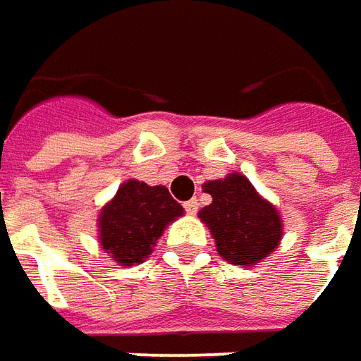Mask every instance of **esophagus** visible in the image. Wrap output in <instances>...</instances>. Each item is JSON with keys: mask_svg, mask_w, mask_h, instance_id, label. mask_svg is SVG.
<instances>
[{"mask_svg": "<svg viewBox=\"0 0 361 361\" xmlns=\"http://www.w3.org/2000/svg\"><path fill=\"white\" fill-rule=\"evenodd\" d=\"M185 211H187L188 215H195L199 211V202L195 201V199H190V201L185 202Z\"/></svg>", "mask_w": 361, "mask_h": 361, "instance_id": "esophagus-1", "label": "esophagus"}]
</instances>
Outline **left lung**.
I'll return each instance as SVG.
<instances>
[{"label":"left lung","mask_w":361,"mask_h":361,"mask_svg":"<svg viewBox=\"0 0 361 361\" xmlns=\"http://www.w3.org/2000/svg\"><path fill=\"white\" fill-rule=\"evenodd\" d=\"M202 190L213 201L199 211V219L209 227L219 255L231 265H259L279 247L283 219L245 174L229 173L225 178L207 180Z\"/></svg>","instance_id":"8db88e82"}]
</instances>
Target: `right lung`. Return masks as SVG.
<instances>
[{"mask_svg":"<svg viewBox=\"0 0 361 361\" xmlns=\"http://www.w3.org/2000/svg\"><path fill=\"white\" fill-rule=\"evenodd\" d=\"M185 215L169 188L128 178L98 213V241L120 267L146 261L164 229Z\"/></svg>","mask_w":361,"mask_h":361,"instance_id":"right-lung-1","label":"right lung"}]
</instances>
